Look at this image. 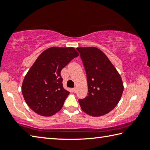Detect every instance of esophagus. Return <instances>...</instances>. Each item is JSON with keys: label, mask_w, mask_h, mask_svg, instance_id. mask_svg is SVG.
Returning <instances> with one entry per match:
<instances>
[{"label": "esophagus", "mask_w": 150, "mask_h": 150, "mask_svg": "<svg viewBox=\"0 0 150 150\" xmlns=\"http://www.w3.org/2000/svg\"><path fill=\"white\" fill-rule=\"evenodd\" d=\"M73 92H74V93H76V91H77V88H76V87L73 88Z\"/></svg>", "instance_id": "obj_1"}]
</instances>
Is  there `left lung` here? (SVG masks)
Returning <instances> with one entry per match:
<instances>
[{"label": "left lung", "mask_w": 150, "mask_h": 150, "mask_svg": "<svg viewBox=\"0 0 150 150\" xmlns=\"http://www.w3.org/2000/svg\"><path fill=\"white\" fill-rule=\"evenodd\" d=\"M87 74L88 95L79 100L83 111L92 116L108 113L120 101L122 78L102 51L95 47H77Z\"/></svg>", "instance_id": "8db88e82"}]
</instances>
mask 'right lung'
I'll use <instances>...</instances> for the list:
<instances>
[{
  "label": "right lung",
  "mask_w": 150,
  "mask_h": 150,
  "mask_svg": "<svg viewBox=\"0 0 150 150\" xmlns=\"http://www.w3.org/2000/svg\"><path fill=\"white\" fill-rule=\"evenodd\" d=\"M77 56L74 47H50L28 71L22 93L27 105L38 115L51 116L62 109L69 92L63 87L61 71Z\"/></svg>",
  "instance_id": "add662e5"
}]
</instances>
